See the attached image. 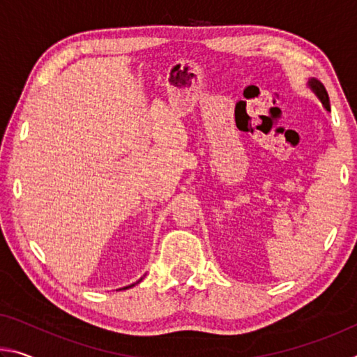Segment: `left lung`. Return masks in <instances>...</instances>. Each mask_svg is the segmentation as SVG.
<instances>
[{
	"mask_svg": "<svg viewBox=\"0 0 357 357\" xmlns=\"http://www.w3.org/2000/svg\"><path fill=\"white\" fill-rule=\"evenodd\" d=\"M309 84H310V88L313 89V91H315V94H317L318 98H319V100H321V104L324 105L326 110L331 112V105H329V96H328V91H326L324 84H323L321 82L315 80V78H312V80L309 82Z\"/></svg>",
	"mask_w": 357,
	"mask_h": 357,
	"instance_id": "left-lung-1",
	"label": "left lung"
}]
</instances>
